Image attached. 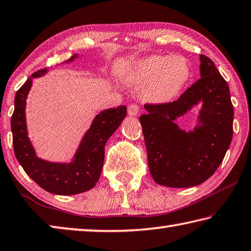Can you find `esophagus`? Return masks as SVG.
I'll use <instances>...</instances> for the list:
<instances>
[{"instance_id":"34e87169","label":"esophagus","mask_w":251,"mask_h":251,"mask_svg":"<svg viewBox=\"0 0 251 251\" xmlns=\"http://www.w3.org/2000/svg\"><path fill=\"white\" fill-rule=\"evenodd\" d=\"M138 112H139V106L137 104H130L128 108H127V113H128L129 116H136L138 114Z\"/></svg>"}]
</instances>
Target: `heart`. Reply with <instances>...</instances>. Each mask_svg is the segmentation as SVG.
Returning <instances> with one entry per match:
<instances>
[{"label":"heart","instance_id":"obj_1","mask_svg":"<svg viewBox=\"0 0 251 251\" xmlns=\"http://www.w3.org/2000/svg\"><path fill=\"white\" fill-rule=\"evenodd\" d=\"M191 76L184 58L152 54L136 61L126 72L125 81L141 88V98L150 103H167L181 93Z\"/></svg>","mask_w":251,"mask_h":251}]
</instances>
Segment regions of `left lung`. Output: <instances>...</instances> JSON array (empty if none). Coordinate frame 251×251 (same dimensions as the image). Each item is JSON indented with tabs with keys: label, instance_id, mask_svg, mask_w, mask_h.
<instances>
[{
	"label": "left lung",
	"instance_id": "left-lung-1",
	"mask_svg": "<svg viewBox=\"0 0 251 251\" xmlns=\"http://www.w3.org/2000/svg\"><path fill=\"white\" fill-rule=\"evenodd\" d=\"M201 79L175 102L147 104L139 117L152 179L169 188H191L211 176L225 157L233 138L234 107L229 88L214 62L200 54ZM202 104L193 131L174 121Z\"/></svg>",
	"mask_w": 251,
	"mask_h": 251
}]
</instances>
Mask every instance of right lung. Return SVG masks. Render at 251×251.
I'll return each instance as SVG.
<instances>
[{
  "label": "right lung",
  "instance_id": "1",
  "mask_svg": "<svg viewBox=\"0 0 251 251\" xmlns=\"http://www.w3.org/2000/svg\"><path fill=\"white\" fill-rule=\"evenodd\" d=\"M75 58H78L76 53L65 62H72ZM47 72L46 68L35 72L16 92L14 113L11 120L14 152L27 176L40 188L58 195L79 194L94 188L99 181L103 168L105 144L126 117L127 108L125 105H121L98 114L81 139L70 162L44 160L37 157L28 137L25 110L33 79Z\"/></svg>",
  "mask_w": 251,
  "mask_h": 251
}]
</instances>
